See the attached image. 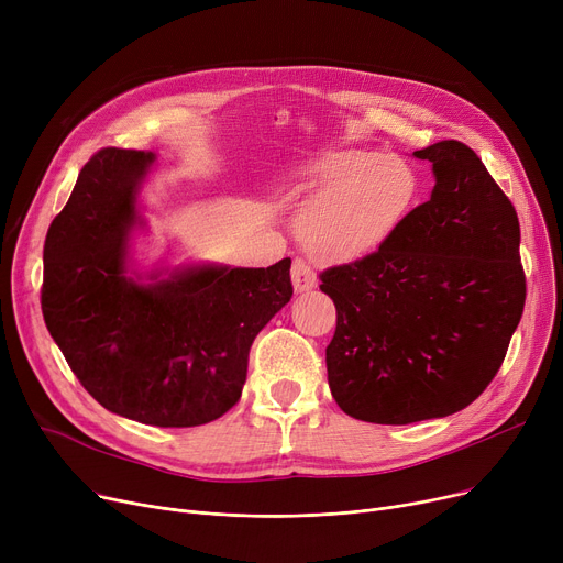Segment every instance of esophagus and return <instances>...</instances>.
<instances>
[{
  "label": "esophagus",
  "mask_w": 563,
  "mask_h": 563,
  "mask_svg": "<svg viewBox=\"0 0 563 563\" xmlns=\"http://www.w3.org/2000/svg\"><path fill=\"white\" fill-rule=\"evenodd\" d=\"M291 285L297 294L310 291L317 285V274L303 260H294V264H291Z\"/></svg>",
  "instance_id": "esophagus-1"
}]
</instances>
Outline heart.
<instances>
[{
  "label": "heart",
  "mask_w": 563,
  "mask_h": 563,
  "mask_svg": "<svg viewBox=\"0 0 563 563\" xmlns=\"http://www.w3.org/2000/svg\"><path fill=\"white\" fill-rule=\"evenodd\" d=\"M285 187L310 194L297 230L321 264H351L386 249L420 198L408 162L363 147H321L285 175Z\"/></svg>",
  "instance_id": "1"
}]
</instances>
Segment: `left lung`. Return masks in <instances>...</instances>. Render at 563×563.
<instances>
[{
    "mask_svg": "<svg viewBox=\"0 0 563 563\" xmlns=\"http://www.w3.org/2000/svg\"><path fill=\"white\" fill-rule=\"evenodd\" d=\"M431 198L395 240L321 274L338 310L329 388L374 424L448 418L475 401L507 356L525 308L520 223L475 151L438 141Z\"/></svg>",
    "mask_w": 563,
    "mask_h": 563,
    "instance_id": "8db88e82",
    "label": "left lung"
}]
</instances>
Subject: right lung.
<instances>
[{"instance_id":"1","label":"right lung","mask_w":563,"mask_h":563,"mask_svg":"<svg viewBox=\"0 0 563 563\" xmlns=\"http://www.w3.org/2000/svg\"><path fill=\"white\" fill-rule=\"evenodd\" d=\"M155 159L104 147L86 162L47 230L41 306L98 404L141 424L198 427L240 401L255 335L291 299V260L139 269V198Z\"/></svg>"}]
</instances>
